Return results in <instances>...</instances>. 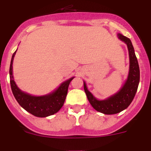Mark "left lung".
<instances>
[{"instance_id":"8db88e82","label":"left lung","mask_w":151,"mask_h":151,"mask_svg":"<svg viewBox=\"0 0 151 151\" xmlns=\"http://www.w3.org/2000/svg\"><path fill=\"white\" fill-rule=\"evenodd\" d=\"M119 40L126 43L129 52L130 67L128 79L122 88L114 95L104 100L96 99L88 90L84 82V90L91 105L96 111L105 114H115L126 109L134 99L139 83V67L131 40L122 34H118Z\"/></svg>"}]
</instances>
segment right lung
<instances>
[{
  "label": "right lung",
  "mask_w": 151,
  "mask_h": 151,
  "mask_svg": "<svg viewBox=\"0 0 151 151\" xmlns=\"http://www.w3.org/2000/svg\"><path fill=\"white\" fill-rule=\"evenodd\" d=\"M16 51L12 55L9 67L10 85L13 95L19 105L26 111L37 117H46L55 114L63 105L68 86L74 77L63 83L57 90L45 96H32L22 91L16 85L12 75V63Z\"/></svg>",
  "instance_id": "right-lung-1"
}]
</instances>
